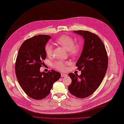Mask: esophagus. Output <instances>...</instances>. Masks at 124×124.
Here are the masks:
<instances>
[{"label":"esophagus","instance_id":"obj_1","mask_svg":"<svg viewBox=\"0 0 124 124\" xmlns=\"http://www.w3.org/2000/svg\"><path fill=\"white\" fill-rule=\"evenodd\" d=\"M61 77H67L68 76L66 74H64V73H61Z\"/></svg>","mask_w":124,"mask_h":124}]
</instances>
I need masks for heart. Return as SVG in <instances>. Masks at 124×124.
<instances>
[{"mask_svg": "<svg viewBox=\"0 0 124 124\" xmlns=\"http://www.w3.org/2000/svg\"><path fill=\"white\" fill-rule=\"evenodd\" d=\"M56 42L61 46L64 47L68 51L69 53L72 56H77L79 53L82 48L81 43H75V40L72 37L68 35L61 36L56 39ZM53 47L50 43H47L45 45L44 51L48 57H51L53 54ZM69 64L68 61L57 60L53 64L54 68L59 71H65L67 70V66Z\"/></svg>", "mask_w": 124, "mask_h": 124, "instance_id": "obj_1", "label": "heart"}]
</instances>
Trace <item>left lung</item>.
I'll list each match as a JSON object with an SVG mask.
<instances>
[{"instance_id": "left-lung-1", "label": "left lung", "mask_w": 124, "mask_h": 124, "mask_svg": "<svg viewBox=\"0 0 124 124\" xmlns=\"http://www.w3.org/2000/svg\"><path fill=\"white\" fill-rule=\"evenodd\" d=\"M74 32L83 37L85 43L76 65L81 74H69L72 82L68 89L75 96L84 98L92 95L102 83L107 70L108 58L104 43L95 33L82 30Z\"/></svg>"}]
</instances>
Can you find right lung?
Wrapping results in <instances>:
<instances>
[{
  "label": "right lung",
  "mask_w": 124,
  "mask_h": 124,
  "mask_svg": "<svg viewBox=\"0 0 124 124\" xmlns=\"http://www.w3.org/2000/svg\"><path fill=\"white\" fill-rule=\"evenodd\" d=\"M48 35H39L26 39L19 48L15 62L18 81L30 97L40 100L50 93L53 84L61 77L60 73L51 70L40 72L46 58L44 46L50 39Z\"/></svg>",
  "instance_id": "add662e5"
}]
</instances>
